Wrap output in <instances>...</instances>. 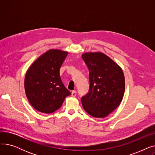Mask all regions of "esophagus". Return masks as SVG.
<instances>
[{"mask_svg": "<svg viewBox=\"0 0 155 155\" xmlns=\"http://www.w3.org/2000/svg\"><path fill=\"white\" fill-rule=\"evenodd\" d=\"M77 95V92L75 91H73L71 92V96L72 97H75Z\"/></svg>", "mask_w": 155, "mask_h": 155, "instance_id": "esophagus-1", "label": "esophagus"}]
</instances>
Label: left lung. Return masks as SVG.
<instances>
[{"instance_id":"obj_1","label":"left lung","mask_w":155,"mask_h":155,"mask_svg":"<svg viewBox=\"0 0 155 155\" xmlns=\"http://www.w3.org/2000/svg\"><path fill=\"white\" fill-rule=\"evenodd\" d=\"M89 70V92L82 97L84 110L97 118L107 116L123 100L125 78L123 70L106 54L88 52L82 55Z\"/></svg>"}]
</instances>
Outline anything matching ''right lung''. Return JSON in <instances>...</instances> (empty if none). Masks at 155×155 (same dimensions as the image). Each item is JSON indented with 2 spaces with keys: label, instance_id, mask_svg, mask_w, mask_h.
I'll return each instance as SVG.
<instances>
[{
  "label": "right lung",
  "instance_id": "1",
  "mask_svg": "<svg viewBox=\"0 0 155 155\" xmlns=\"http://www.w3.org/2000/svg\"><path fill=\"white\" fill-rule=\"evenodd\" d=\"M67 54V51L50 50L41 55L28 70L24 88L29 103L38 111L54 112L71 94L60 75V68Z\"/></svg>",
  "mask_w": 155,
  "mask_h": 155
}]
</instances>
